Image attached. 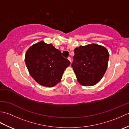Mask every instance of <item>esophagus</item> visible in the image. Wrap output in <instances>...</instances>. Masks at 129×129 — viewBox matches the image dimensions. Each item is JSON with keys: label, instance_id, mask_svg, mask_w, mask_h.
Wrapping results in <instances>:
<instances>
[{"label": "esophagus", "instance_id": "obj_1", "mask_svg": "<svg viewBox=\"0 0 129 129\" xmlns=\"http://www.w3.org/2000/svg\"><path fill=\"white\" fill-rule=\"evenodd\" d=\"M68 59L69 60V61H70V62H72V59H71L70 57H68Z\"/></svg>", "mask_w": 129, "mask_h": 129}]
</instances>
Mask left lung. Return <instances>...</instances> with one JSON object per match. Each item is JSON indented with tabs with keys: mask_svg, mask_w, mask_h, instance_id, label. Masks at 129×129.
<instances>
[{
	"mask_svg": "<svg viewBox=\"0 0 129 129\" xmlns=\"http://www.w3.org/2000/svg\"><path fill=\"white\" fill-rule=\"evenodd\" d=\"M72 65L79 84L93 86L103 77L108 68L109 53L103 46L91 44L74 49Z\"/></svg>",
	"mask_w": 129,
	"mask_h": 129,
	"instance_id": "left-lung-1",
	"label": "left lung"
}]
</instances>
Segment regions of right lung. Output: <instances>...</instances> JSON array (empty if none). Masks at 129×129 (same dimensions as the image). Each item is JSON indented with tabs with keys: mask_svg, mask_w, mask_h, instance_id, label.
<instances>
[{
	"mask_svg": "<svg viewBox=\"0 0 129 129\" xmlns=\"http://www.w3.org/2000/svg\"><path fill=\"white\" fill-rule=\"evenodd\" d=\"M25 62L31 77L46 87H53L60 83L64 70L70 65L61 51L43 40L30 46L25 53Z\"/></svg>",
	"mask_w": 129,
	"mask_h": 129,
	"instance_id": "1",
	"label": "right lung"
}]
</instances>
